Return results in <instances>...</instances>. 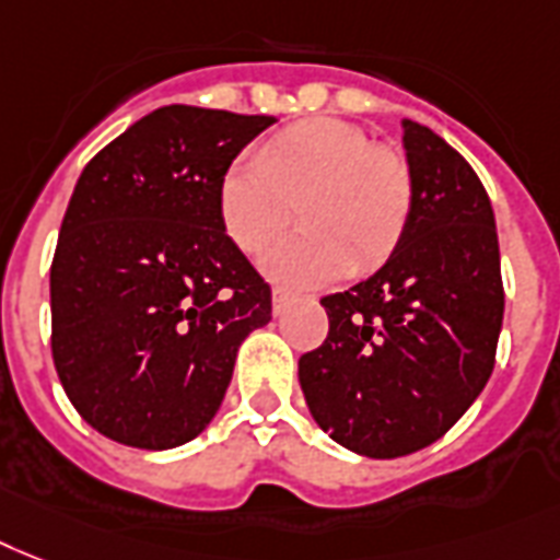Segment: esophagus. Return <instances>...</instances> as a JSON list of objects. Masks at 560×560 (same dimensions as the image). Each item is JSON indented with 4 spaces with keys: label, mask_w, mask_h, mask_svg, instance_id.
Wrapping results in <instances>:
<instances>
[{
    "label": "esophagus",
    "mask_w": 560,
    "mask_h": 560,
    "mask_svg": "<svg viewBox=\"0 0 560 560\" xmlns=\"http://www.w3.org/2000/svg\"><path fill=\"white\" fill-rule=\"evenodd\" d=\"M290 299H293V295H290L288 290H281V288L272 290V313H276V316H279V313H284V307L290 304Z\"/></svg>",
    "instance_id": "34e87169"
}]
</instances>
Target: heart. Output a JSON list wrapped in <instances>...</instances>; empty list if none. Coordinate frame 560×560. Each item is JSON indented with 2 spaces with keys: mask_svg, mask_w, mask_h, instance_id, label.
Segmentation results:
<instances>
[{
  "mask_svg": "<svg viewBox=\"0 0 560 560\" xmlns=\"http://www.w3.org/2000/svg\"><path fill=\"white\" fill-rule=\"evenodd\" d=\"M295 203L304 230L281 238L261 267L281 284L316 288L390 256L411 218V166L353 122L316 117L230 163L218 184L224 233L247 256L290 224Z\"/></svg>",
  "mask_w": 560,
  "mask_h": 560,
  "instance_id": "1",
  "label": "heart"
}]
</instances>
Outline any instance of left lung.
I'll use <instances>...</instances> for the list:
<instances>
[{
    "label": "left lung",
    "mask_w": 560,
    "mask_h": 560,
    "mask_svg": "<svg viewBox=\"0 0 560 560\" xmlns=\"http://www.w3.org/2000/svg\"><path fill=\"white\" fill-rule=\"evenodd\" d=\"M413 177L406 233L374 276L325 295L330 330L299 359L319 429L390 460L440 440L486 388L503 325L492 201L466 158L402 120Z\"/></svg>",
    "instance_id": "left-lung-1"
}]
</instances>
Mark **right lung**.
<instances>
[{
  "label": "right lung",
  "instance_id": "right-lung-1",
  "mask_svg": "<svg viewBox=\"0 0 560 560\" xmlns=\"http://www.w3.org/2000/svg\"><path fill=\"white\" fill-rule=\"evenodd\" d=\"M276 117L163 106L83 170L51 265V353L91 429L163 452L221 408L270 284L224 233L218 184Z\"/></svg>",
  "mask_w": 560,
  "mask_h": 560
}]
</instances>
